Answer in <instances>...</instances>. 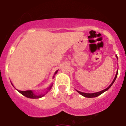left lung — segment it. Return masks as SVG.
Segmentation results:
<instances>
[{
    "label": "left lung",
    "instance_id": "obj_1",
    "mask_svg": "<svg viewBox=\"0 0 126 126\" xmlns=\"http://www.w3.org/2000/svg\"><path fill=\"white\" fill-rule=\"evenodd\" d=\"M116 57H117V56L116 55ZM117 76V72L116 73V75H115V78H114V79H113V81H112V83H111L110 85L109 86V87L105 89V90H102V91H101V92H96V93H83V92H79V91H77V92H78L79 94H81L82 96H84V97H86V98H93V97H96V96H99V95H100L101 94H102L103 93H104L105 92H106L107 90H109L110 88L111 87V86L113 84V83H114V81H115V79H116V78Z\"/></svg>",
    "mask_w": 126,
    "mask_h": 126
}]
</instances>
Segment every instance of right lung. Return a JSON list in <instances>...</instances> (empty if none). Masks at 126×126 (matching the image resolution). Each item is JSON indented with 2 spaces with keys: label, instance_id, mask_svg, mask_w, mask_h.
<instances>
[{
  "label": "right lung",
  "instance_id": "1",
  "mask_svg": "<svg viewBox=\"0 0 126 126\" xmlns=\"http://www.w3.org/2000/svg\"><path fill=\"white\" fill-rule=\"evenodd\" d=\"M57 71L55 73V74L57 73ZM52 88V86H50L49 88V90ZM18 92H19L20 93H21L23 95L25 96L26 97L30 98H40L42 97L43 96H44V94H40V95H36V94H34V93H33L32 91L31 90H28V91H19L18 90Z\"/></svg>",
  "mask_w": 126,
  "mask_h": 126
}]
</instances>
